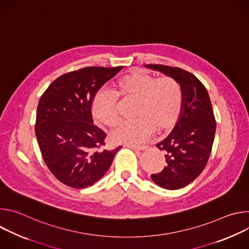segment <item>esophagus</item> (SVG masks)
Returning a JSON list of instances; mask_svg holds the SVG:
<instances>
[{"label":"esophagus","mask_w":249,"mask_h":249,"mask_svg":"<svg viewBox=\"0 0 249 249\" xmlns=\"http://www.w3.org/2000/svg\"><path fill=\"white\" fill-rule=\"evenodd\" d=\"M126 147H128V148H130V149H132V150H134V151H144L147 147H145V146H130V145H128V146H126Z\"/></svg>","instance_id":"34e87169"}]
</instances>
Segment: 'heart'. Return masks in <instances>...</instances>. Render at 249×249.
Masks as SVG:
<instances>
[{"label":"heart","instance_id":"obj_1","mask_svg":"<svg viewBox=\"0 0 249 249\" xmlns=\"http://www.w3.org/2000/svg\"><path fill=\"white\" fill-rule=\"evenodd\" d=\"M118 97L123 101L136 100L131 122L120 125L111 135L115 143L141 145L155 131L164 132L179 119L183 92L180 84L170 76H155L134 71L122 77L113 91L101 90L92 100V116L98 122L115 127L120 122Z\"/></svg>","mask_w":249,"mask_h":249}]
</instances>
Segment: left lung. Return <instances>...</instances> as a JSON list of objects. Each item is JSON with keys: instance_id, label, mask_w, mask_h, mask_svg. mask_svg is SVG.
Instances as JSON below:
<instances>
[{"instance_id": "left-lung-1", "label": "left lung", "mask_w": 249, "mask_h": 249, "mask_svg": "<svg viewBox=\"0 0 249 249\" xmlns=\"http://www.w3.org/2000/svg\"><path fill=\"white\" fill-rule=\"evenodd\" d=\"M174 78L180 84L183 105L170 134L157 145L164 152L165 166L153 181L161 188L175 190L191 183L205 168L214 143L216 120L209 93L191 73L176 67L146 65Z\"/></svg>"}]
</instances>
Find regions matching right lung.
I'll use <instances>...</instances> for the list:
<instances>
[{
  "instance_id": "add662e5",
  "label": "right lung",
  "mask_w": 249,
  "mask_h": 249,
  "mask_svg": "<svg viewBox=\"0 0 249 249\" xmlns=\"http://www.w3.org/2000/svg\"><path fill=\"white\" fill-rule=\"evenodd\" d=\"M122 66L87 67L62 75L41 95L35 135L49 170L77 189L93 185L106 173L121 147L102 150L106 134L93 124L95 93Z\"/></svg>"
}]
</instances>
